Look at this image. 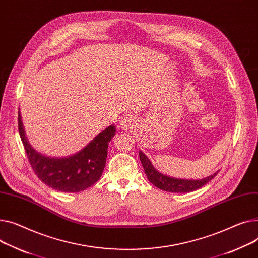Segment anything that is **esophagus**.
I'll list each match as a JSON object with an SVG mask.
<instances>
[{
    "label": "esophagus",
    "mask_w": 258,
    "mask_h": 258,
    "mask_svg": "<svg viewBox=\"0 0 258 258\" xmlns=\"http://www.w3.org/2000/svg\"><path fill=\"white\" fill-rule=\"evenodd\" d=\"M135 126H136V120L134 119L133 116L126 115L121 119V121H120V127L124 131H131Z\"/></svg>",
    "instance_id": "esophagus-1"
}]
</instances>
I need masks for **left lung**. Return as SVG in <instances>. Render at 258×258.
<instances>
[{"mask_svg": "<svg viewBox=\"0 0 258 258\" xmlns=\"http://www.w3.org/2000/svg\"><path fill=\"white\" fill-rule=\"evenodd\" d=\"M139 157L148 180L153 185L161 188V190L171 193H188L196 191L204 184H207L209 181H211L213 178H215V176L219 172V171H217L214 174L201 179L175 178L159 172V171L153 167L149 159L146 157V154L141 150L139 151Z\"/></svg>", "mask_w": 258, "mask_h": 258, "instance_id": "left-lung-1", "label": "left lung"}]
</instances>
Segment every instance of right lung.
Instances as JSON below:
<instances>
[{
	"mask_svg": "<svg viewBox=\"0 0 258 258\" xmlns=\"http://www.w3.org/2000/svg\"><path fill=\"white\" fill-rule=\"evenodd\" d=\"M19 132L37 177L54 190L78 193L90 187L100 178L106 166L109 142L116 134V126H108L80 151L64 158L48 157L32 147L26 136L20 110Z\"/></svg>",
	"mask_w": 258,
	"mask_h": 258,
	"instance_id": "add662e5",
	"label": "right lung"
}]
</instances>
